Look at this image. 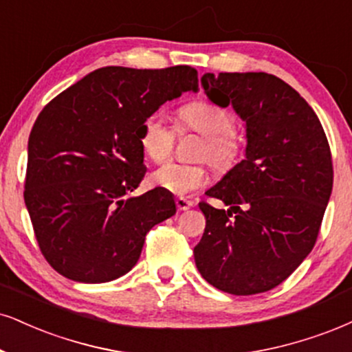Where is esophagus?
I'll list each match as a JSON object with an SVG mask.
<instances>
[{
  "mask_svg": "<svg viewBox=\"0 0 352 352\" xmlns=\"http://www.w3.org/2000/svg\"><path fill=\"white\" fill-rule=\"evenodd\" d=\"M176 207H177V210H189L190 207H192V202L188 201V199H184V197H177Z\"/></svg>",
  "mask_w": 352,
  "mask_h": 352,
  "instance_id": "34e87169",
  "label": "esophagus"
}]
</instances>
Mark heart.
Masks as SVG:
<instances>
[{"label":"heart","instance_id":"1","mask_svg":"<svg viewBox=\"0 0 352 352\" xmlns=\"http://www.w3.org/2000/svg\"><path fill=\"white\" fill-rule=\"evenodd\" d=\"M179 129H190L204 135V142L196 151L197 158L207 160L219 171H227L236 163L241 145L233 132V117L223 107L207 101L186 104L177 112ZM140 146L151 162L162 163L171 153L175 145V130L162 114H150L143 120L138 133ZM209 181V171L202 163H166L151 175L156 188L176 196H188L201 189Z\"/></svg>","mask_w":352,"mask_h":352}]
</instances>
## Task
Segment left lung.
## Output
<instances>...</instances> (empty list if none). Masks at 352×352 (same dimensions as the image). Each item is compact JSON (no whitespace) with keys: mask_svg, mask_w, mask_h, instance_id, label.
Returning <instances> with one entry per match:
<instances>
[{"mask_svg":"<svg viewBox=\"0 0 352 352\" xmlns=\"http://www.w3.org/2000/svg\"><path fill=\"white\" fill-rule=\"evenodd\" d=\"M207 98L245 122V160L201 202L206 230L194 248L201 276L223 292L274 289L310 254L333 189L331 151L318 117L292 86L269 73H206Z\"/></svg>","mask_w":352,"mask_h":352,"instance_id":"obj_1","label":"left lung"}]
</instances>
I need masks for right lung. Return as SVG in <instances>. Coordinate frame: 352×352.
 I'll use <instances>...</instances> for the list:
<instances>
[{"label":"right lung","mask_w":352,"mask_h":352,"mask_svg":"<svg viewBox=\"0 0 352 352\" xmlns=\"http://www.w3.org/2000/svg\"><path fill=\"white\" fill-rule=\"evenodd\" d=\"M186 91L197 72L106 67L43 107L30 130L24 201L43 258L76 282L127 274L146 233L176 214L171 192L130 196L145 176L143 120Z\"/></svg>","instance_id":"obj_1"}]
</instances>
